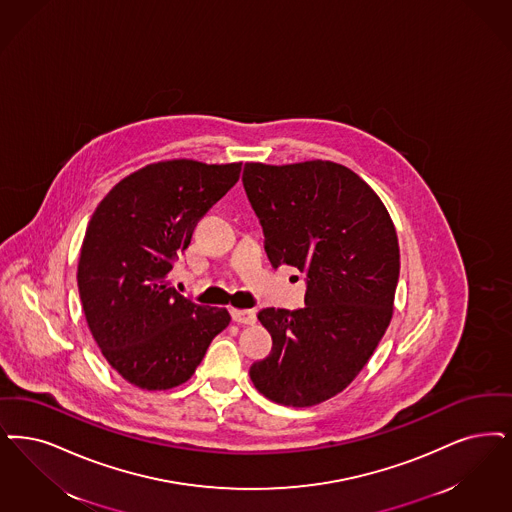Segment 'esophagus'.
I'll use <instances>...</instances> for the list:
<instances>
[{
  "mask_svg": "<svg viewBox=\"0 0 512 512\" xmlns=\"http://www.w3.org/2000/svg\"><path fill=\"white\" fill-rule=\"evenodd\" d=\"M230 314H232V320H234V322L244 324V326H249V324H255V322H257V314H255V310L232 308V310H230Z\"/></svg>",
  "mask_w": 512,
  "mask_h": 512,
  "instance_id": "obj_1",
  "label": "esophagus"
}]
</instances>
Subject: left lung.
I'll use <instances>...</instances> for the list:
<instances>
[{"label":"left lung","instance_id":"left-lung-1","mask_svg":"<svg viewBox=\"0 0 512 512\" xmlns=\"http://www.w3.org/2000/svg\"><path fill=\"white\" fill-rule=\"evenodd\" d=\"M242 181L272 266L307 272L305 307L257 314L272 352L249 377L276 404L316 406L347 389L389 328L400 276L396 228L345 165L249 162Z\"/></svg>","mask_w":512,"mask_h":512}]
</instances>
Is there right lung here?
<instances>
[{
    "label": "right lung",
    "mask_w": 512,
    "mask_h": 512,
    "mask_svg": "<svg viewBox=\"0 0 512 512\" xmlns=\"http://www.w3.org/2000/svg\"><path fill=\"white\" fill-rule=\"evenodd\" d=\"M240 171V162L146 165L104 196L87 225L78 263L85 320L106 362L139 389L186 383L230 324L226 308L196 305L167 274Z\"/></svg>",
    "instance_id": "right-lung-1"
}]
</instances>
